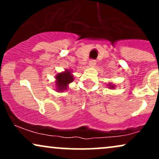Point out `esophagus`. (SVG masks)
<instances>
[{"label":"esophagus","mask_w":159,"mask_h":159,"mask_svg":"<svg viewBox=\"0 0 159 159\" xmlns=\"http://www.w3.org/2000/svg\"><path fill=\"white\" fill-rule=\"evenodd\" d=\"M96 61H93V60H90V61H89V66H90V67H94L95 66H96Z\"/></svg>","instance_id":"34e87169"}]
</instances>
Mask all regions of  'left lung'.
<instances>
[{"label":"left lung","mask_w":159,"mask_h":159,"mask_svg":"<svg viewBox=\"0 0 159 159\" xmlns=\"http://www.w3.org/2000/svg\"><path fill=\"white\" fill-rule=\"evenodd\" d=\"M107 86H108V87L110 89H114V87H115L114 84H113L112 83H109L108 84H107Z\"/></svg>","instance_id":"obj_1"}]
</instances>
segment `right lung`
<instances>
[{
	"label": "right lung",
	"mask_w": 159,
	"mask_h": 159,
	"mask_svg": "<svg viewBox=\"0 0 159 159\" xmlns=\"http://www.w3.org/2000/svg\"><path fill=\"white\" fill-rule=\"evenodd\" d=\"M56 90L63 92L68 89L69 84L74 81L73 75L71 70L66 69L64 72H59L55 76Z\"/></svg>",
	"instance_id": "obj_1"
}]
</instances>
